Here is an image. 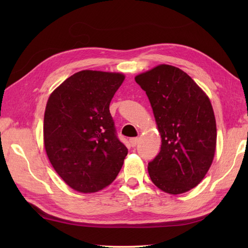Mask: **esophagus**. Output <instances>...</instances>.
I'll return each instance as SVG.
<instances>
[{
  "label": "esophagus",
  "mask_w": 248,
  "mask_h": 248,
  "mask_svg": "<svg viewBox=\"0 0 248 248\" xmlns=\"http://www.w3.org/2000/svg\"><path fill=\"white\" fill-rule=\"evenodd\" d=\"M139 140L140 139L139 138H133V139H130V145L132 147H135L136 145L139 144Z\"/></svg>",
  "instance_id": "obj_1"
}]
</instances>
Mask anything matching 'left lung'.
I'll list each match as a JSON object with an SVG mask.
<instances>
[{"mask_svg":"<svg viewBox=\"0 0 248 248\" xmlns=\"http://www.w3.org/2000/svg\"><path fill=\"white\" fill-rule=\"evenodd\" d=\"M135 81L149 99L162 139L159 155L148 163L151 181L166 193H186L202 180L214 157L211 102L191 77L173 66H156Z\"/></svg>","mask_w":248,"mask_h":248,"instance_id":"left-lung-1","label":"left lung"}]
</instances>
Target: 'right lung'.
I'll use <instances>...</instances> for the list:
<instances>
[{
    "label": "right lung",
    "mask_w": 248,
    "mask_h": 248,
    "mask_svg": "<svg viewBox=\"0 0 248 248\" xmlns=\"http://www.w3.org/2000/svg\"><path fill=\"white\" fill-rule=\"evenodd\" d=\"M124 80L121 73L83 70L49 97L44 119L46 155L60 177L78 192L108 186L128 155L109 113L110 100Z\"/></svg>",
    "instance_id": "add662e5"
}]
</instances>
